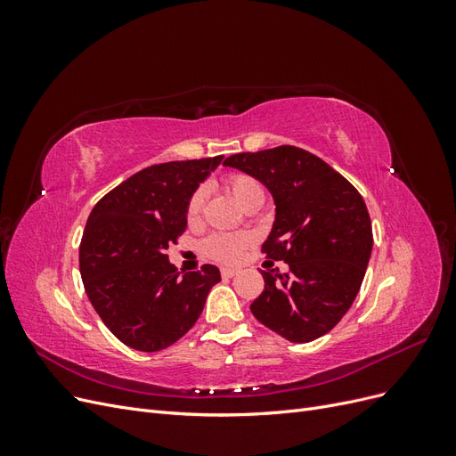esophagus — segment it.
Returning <instances> with one entry per match:
<instances>
[{
  "mask_svg": "<svg viewBox=\"0 0 456 456\" xmlns=\"http://www.w3.org/2000/svg\"><path fill=\"white\" fill-rule=\"evenodd\" d=\"M240 273V270L238 268H220V275H223V278H233V275H238Z\"/></svg>",
  "mask_w": 456,
  "mask_h": 456,
  "instance_id": "esophagus-1",
  "label": "esophagus"
}]
</instances>
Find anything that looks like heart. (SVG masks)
Masks as SVG:
<instances>
[{
  "mask_svg": "<svg viewBox=\"0 0 456 456\" xmlns=\"http://www.w3.org/2000/svg\"><path fill=\"white\" fill-rule=\"evenodd\" d=\"M226 184L232 191V196L238 200L240 205L256 194H262L258 183L255 181V178L247 176V175H230ZM203 196H205V191L198 190L196 194L190 198L188 209H186L190 218L198 216V213L201 211ZM249 241H251L249 233H213L211 238L205 240L203 249L207 255L220 260V262H236L241 258L245 247L249 245Z\"/></svg>",
  "mask_w": 456,
  "mask_h": 456,
  "instance_id": "obj_1",
  "label": "heart"
}]
</instances>
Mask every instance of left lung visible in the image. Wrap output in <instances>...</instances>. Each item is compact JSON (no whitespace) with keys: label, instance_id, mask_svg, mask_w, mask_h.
Instances as JSON below:
<instances>
[{"label":"left lung","instance_id":"left-lung-1","mask_svg":"<svg viewBox=\"0 0 456 456\" xmlns=\"http://www.w3.org/2000/svg\"><path fill=\"white\" fill-rule=\"evenodd\" d=\"M226 167L249 175L273 198L275 220L262 251L289 265L262 272L256 320L291 342L329 333L360 293L372 251L363 198L346 178L295 146L230 156Z\"/></svg>","mask_w":456,"mask_h":456}]
</instances>
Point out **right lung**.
<instances>
[{
	"label": "right lung",
	"mask_w": 456,
	"mask_h": 456,
	"mask_svg": "<svg viewBox=\"0 0 456 456\" xmlns=\"http://www.w3.org/2000/svg\"><path fill=\"white\" fill-rule=\"evenodd\" d=\"M224 156L151 165L93 207L79 245L86 293L129 348L158 352L194 327L220 272H178L165 251L186 230L188 201Z\"/></svg>",
	"instance_id": "right-lung-1"
}]
</instances>
